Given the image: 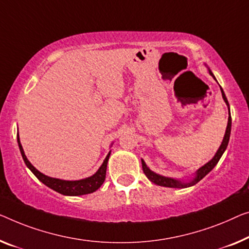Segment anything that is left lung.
<instances>
[{
  "label": "left lung",
  "mask_w": 249,
  "mask_h": 249,
  "mask_svg": "<svg viewBox=\"0 0 249 249\" xmlns=\"http://www.w3.org/2000/svg\"><path fill=\"white\" fill-rule=\"evenodd\" d=\"M210 75L214 78V76L213 75V72L210 71ZM216 79V78H214ZM221 89V94H222V98H224V101L227 104V106L229 107V103L227 101V98H226V95L224 90ZM231 110H229V117H228V124H227V128H226V133H225V137H224V141H222L221 145L219 147V150L217 151L216 155H214L213 159L211 161H209L205 164L203 166H201L198 171H196V178L192 181H190L189 183H184V182H181L179 180H174L171 179V178H165V177H162V176H159V174L152 172L150 169L147 168L145 162L142 160V169H143V172L145 176L147 177V179L152 181V182L158 184V185H162V187H169V188H187V187H190V185H194L196 183H198L200 180L202 179V178H205L208 173H209L211 170H213L216 164L218 163V161L220 160L221 155L224 154V152L226 148H227L228 145V142H229V137H231Z\"/></svg>",
  "instance_id": "1"
}]
</instances>
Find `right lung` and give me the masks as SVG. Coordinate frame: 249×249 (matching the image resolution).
I'll return each instance as SVG.
<instances>
[{"label": "right lung", "instance_id": "right-lung-1", "mask_svg": "<svg viewBox=\"0 0 249 249\" xmlns=\"http://www.w3.org/2000/svg\"><path fill=\"white\" fill-rule=\"evenodd\" d=\"M18 147H20L22 158H23L24 163L27 164L28 168L31 170L32 173L35 174V176L38 178L42 183L46 184L47 187L51 188L53 190L59 192V194L65 195V196H81V195L92 194V192L97 190V189L104 183V181H105L107 162H108L110 152L106 157L105 161L103 162L101 168H99L98 171L96 172L94 176L86 178V179H83V180H78V181H66V180H59V179H54V178L47 177L41 172H39L38 170H36L35 166L29 162L27 157H25L23 148H22V145L20 143V139H18Z\"/></svg>", "mask_w": 249, "mask_h": 249}]
</instances>
